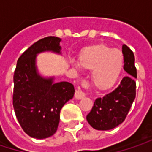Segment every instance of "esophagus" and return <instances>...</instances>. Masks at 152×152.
Listing matches in <instances>:
<instances>
[{
	"instance_id": "obj_1",
	"label": "esophagus",
	"mask_w": 152,
	"mask_h": 152,
	"mask_svg": "<svg viewBox=\"0 0 152 152\" xmlns=\"http://www.w3.org/2000/svg\"><path fill=\"white\" fill-rule=\"evenodd\" d=\"M82 85H83V87H84V88H87L89 85H88V83L86 82V81H83L82 82ZM85 96V93L80 89V88H77L76 90V92H75V98H76V99H83V97Z\"/></svg>"
}]
</instances>
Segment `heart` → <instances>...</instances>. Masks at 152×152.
<instances>
[{
  "mask_svg": "<svg viewBox=\"0 0 152 152\" xmlns=\"http://www.w3.org/2000/svg\"><path fill=\"white\" fill-rule=\"evenodd\" d=\"M76 68L83 67L93 70L92 80L99 89L110 87L117 79L122 65L123 55L118 49L106 46H97L88 48L83 53L80 62L73 61Z\"/></svg>",
  "mask_w": 152,
  "mask_h": 152,
  "instance_id": "b5f03b06",
  "label": "heart"
}]
</instances>
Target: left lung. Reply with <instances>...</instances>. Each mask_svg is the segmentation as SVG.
<instances>
[{"instance_id": "8db88e82", "label": "left lung", "mask_w": 152, "mask_h": 152, "mask_svg": "<svg viewBox=\"0 0 152 152\" xmlns=\"http://www.w3.org/2000/svg\"><path fill=\"white\" fill-rule=\"evenodd\" d=\"M123 69L127 72L119 86L102 98H98L91 111L86 116L89 124L98 130H109L116 128L126 119L136 99L137 69L135 56L129 47L123 45Z\"/></svg>"}]
</instances>
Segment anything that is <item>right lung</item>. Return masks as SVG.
<instances>
[{"label":"right lung","mask_w":152,"mask_h":152,"mask_svg":"<svg viewBox=\"0 0 152 152\" xmlns=\"http://www.w3.org/2000/svg\"><path fill=\"white\" fill-rule=\"evenodd\" d=\"M61 39L46 37L35 42L18 58L14 73L13 106L16 119L30 137L53 136L59 126L60 113L75 93L69 82L53 83L37 72L36 56L45 51L61 53Z\"/></svg>","instance_id":"1"}]
</instances>
